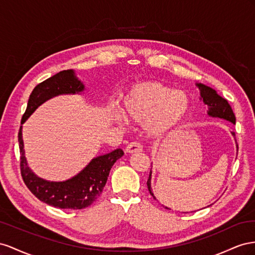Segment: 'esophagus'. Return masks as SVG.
I'll use <instances>...</instances> for the list:
<instances>
[{
  "label": "esophagus",
  "mask_w": 255,
  "mask_h": 255,
  "mask_svg": "<svg viewBox=\"0 0 255 255\" xmlns=\"http://www.w3.org/2000/svg\"><path fill=\"white\" fill-rule=\"evenodd\" d=\"M125 150H126V152H129V154L140 152L142 150V145L139 142H131V143L127 145V147H126Z\"/></svg>",
  "instance_id": "1"
}]
</instances>
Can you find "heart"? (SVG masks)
Instances as JSON below:
<instances>
[{
    "label": "heart",
    "mask_w": 255,
    "mask_h": 255,
    "mask_svg": "<svg viewBox=\"0 0 255 255\" xmlns=\"http://www.w3.org/2000/svg\"><path fill=\"white\" fill-rule=\"evenodd\" d=\"M191 109V98L183 90L157 81H145L129 87L123 96V111H114L119 122L144 123L147 131L161 136L183 125Z\"/></svg>",
    "instance_id": "heart-1"
}]
</instances>
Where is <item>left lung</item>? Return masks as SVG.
<instances>
[{"label":"left lung","instance_id":"obj_1","mask_svg":"<svg viewBox=\"0 0 255 255\" xmlns=\"http://www.w3.org/2000/svg\"><path fill=\"white\" fill-rule=\"evenodd\" d=\"M196 86H198L200 90V94H201L200 99L203 100V103L207 105V107H208L207 114L209 116H212V118H218V119L229 121L233 124L236 123L235 114H234V112H233L232 108L229 105L227 99H224L220 95H218V93L214 89H212V87H209L207 85H204L202 83H196ZM232 134L235 136L234 132H232ZM236 146H237V150H238V145H236ZM150 179H151V170H150L149 177L147 180V188H148L149 193L152 195V198L156 200L154 193H152V191H151ZM165 208L170 209L168 207H165Z\"/></svg>","mask_w":255,"mask_h":255}]
</instances>
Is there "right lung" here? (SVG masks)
<instances>
[{
  "label": "right lung",
  "mask_w": 255,
  "mask_h": 255,
  "mask_svg": "<svg viewBox=\"0 0 255 255\" xmlns=\"http://www.w3.org/2000/svg\"><path fill=\"white\" fill-rule=\"evenodd\" d=\"M84 91V85L72 69L60 71L36 85L28 98L26 110L21 120V125L41 104L48 99L63 94H79ZM20 148L21 176L30 191L41 202L63 209H82L95 202L104 190L109 173L124 151L121 148L109 154L98 156L85 168L70 179L65 181H49L36 176L28 168L22 139V126L18 133Z\"/></svg>",
  "instance_id": "obj_1"
}]
</instances>
